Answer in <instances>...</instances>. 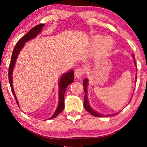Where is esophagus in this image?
<instances>
[{
  "instance_id": "1",
  "label": "esophagus",
  "mask_w": 147,
  "mask_h": 147,
  "mask_svg": "<svg viewBox=\"0 0 147 147\" xmlns=\"http://www.w3.org/2000/svg\"><path fill=\"white\" fill-rule=\"evenodd\" d=\"M84 74V70L82 68H77L75 72V76L76 78L79 79L82 77Z\"/></svg>"
}]
</instances>
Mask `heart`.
<instances>
[{
    "instance_id": "heart-1",
    "label": "heart",
    "mask_w": 147,
    "mask_h": 147,
    "mask_svg": "<svg viewBox=\"0 0 147 147\" xmlns=\"http://www.w3.org/2000/svg\"><path fill=\"white\" fill-rule=\"evenodd\" d=\"M100 41L96 49V55L99 58L105 57L113 46V41L110 38H102L101 36H95L94 38V42L97 43Z\"/></svg>"
}]
</instances>
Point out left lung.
<instances>
[{"mask_svg": "<svg viewBox=\"0 0 147 147\" xmlns=\"http://www.w3.org/2000/svg\"><path fill=\"white\" fill-rule=\"evenodd\" d=\"M132 56L133 58H134L135 64H136V59H135L134 55H132ZM136 77H137V75H136ZM136 78H137V77H136ZM83 84H84V92H85V96H84V108H85V109L88 111V112L90 113L92 115L95 116V117H104V115L99 114V113L96 112V111H94L93 109L90 107V105H89V103H88V97H87V86H88V79H84V82H83ZM115 115H116V113L109 114V115H107V116L108 117H111V116Z\"/></svg>", "mask_w": 147, "mask_h": 147, "instance_id": "8db88e82", "label": "left lung"}]
</instances>
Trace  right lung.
Wrapping results in <instances>:
<instances>
[{
	"label": "right lung",
	"instance_id": "right-lung-1",
	"mask_svg": "<svg viewBox=\"0 0 147 147\" xmlns=\"http://www.w3.org/2000/svg\"><path fill=\"white\" fill-rule=\"evenodd\" d=\"M44 24H39L37 25L35 27H34L33 28H32L31 30L28 32L26 34L24 35L21 39L17 42L16 45H15L14 50L12 52V55H11V61H10L9 66V72H8V76H9V82L10 84V87H11V92H12L13 95L14 96V98L16 99V102L17 103L18 106V103L16 99V95L14 93V88L12 86V72H13V69H14L15 62H16V58H17L18 53H19L21 50L24 46L25 42L28 41L29 40L32 39V38H34L38 34H39L41 32V29L43 28V27L44 26ZM74 82V71L73 70H70V72H67V73L64 74L62 75L61 78L60 79L59 82V105L57 106V110L55 111V113L53 114V115L51 117H50L49 119H52V118L57 117V115H59L62 112L64 109V94H65V90H66V88L70 84Z\"/></svg>",
	"mask_w": 147,
	"mask_h": 147
}]
</instances>
